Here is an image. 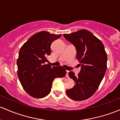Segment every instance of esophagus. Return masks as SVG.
Wrapping results in <instances>:
<instances>
[{"instance_id": "1", "label": "esophagus", "mask_w": 120, "mask_h": 120, "mask_svg": "<svg viewBox=\"0 0 120 120\" xmlns=\"http://www.w3.org/2000/svg\"><path fill=\"white\" fill-rule=\"evenodd\" d=\"M68 72H69L68 71H67L66 75H65V76H66L67 78H68V77H69V76H68Z\"/></svg>"}]
</instances>
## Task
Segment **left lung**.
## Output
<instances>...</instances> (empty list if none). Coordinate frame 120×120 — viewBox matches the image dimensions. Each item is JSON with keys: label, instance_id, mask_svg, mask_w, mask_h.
<instances>
[{"label": "left lung", "instance_id": "obj_1", "mask_svg": "<svg viewBox=\"0 0 120 120\" xmlns=\"http://www.w3.org/2000/svg\"><path fill=\"white\" fill-rule=\"evenodd\" d=\"M63 36L75 46L76 58L81 65L78 76L74 72L68 73L75 84L66 93L73 100H85L95 93L105 74L107 54L102 41L88 30H80Z\"/></svg>", "mask_w": 120, "mask_h": 120}]
</instances>
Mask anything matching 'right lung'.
<instances>
[{"mask_svg":"<svg viewBox=\"0 0 120 120\" xmlns=\"http://www.w3.org/2000/svg\"><path fill=\"white\" fill-rule=\"evenodd\" d=\"M61 36L40 31L31 36L20 49L17 61L18 76L24 90L32 97L42 98L48 95L54 79L66 74L63 67L45 64L48 61L46 57L51 53L52 43Z\"/></svg>","mask_w":120,"mask_h":120,"instance_id":"1","label":"right lung"}]
</instances>
